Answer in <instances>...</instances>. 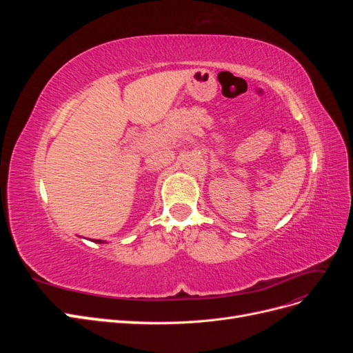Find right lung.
I'll use <instances>...</instances> for the list:
<instances>
[{
  "instance_id": "obj_1",
  "label": "right lung",
  "mask_w": 353,
  "mask_h": 353,
  "mask_svg": "<svg viewBox=\"0 0 353 353\" xmlns=\"http://www.w3.org/2000/svg\"><path fill=\"white\" fill-rule=\"evenodd\" d=\"M92 241H95V243H104L103 240H92Z\"/></svg>"
}]
</instances>
